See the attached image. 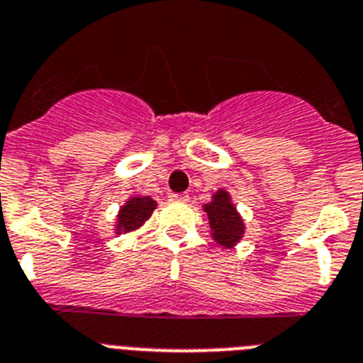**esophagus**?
Returning a JSON list of instances; mask_svg holds the SVG:
<instances>
[{
    "mask_svg": "<svg viewBox=\"0 0 363 363\" xmlns=\"http://www.w3.org/2000/svg\"><path fill=\"white\" fill-rule=\"evenodd\" d=\"M169 197H172L173 201H188V199H190V196H188V194H169Z\"/></svg>",
    "mask_w": 363,
    "mask_h": 363,
    "instance_id": "34e87169",
    "label": "esophagus"
}]
</instances>
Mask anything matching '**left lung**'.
Listing matches in <instances>:
<instances>
[{"label": "left lung", "mask_w": 363, "mask_h": 363, "mask_svg": "<svg viewBox=\"0 0 363 363\" xmlns=\"http://www.w3.org/2000/svg\"><path fill=\"white\" fill-rule=\"evenodd\" d=\"M208 225L212 228V238L223 245L233 247L243 236V219L236 212V206L230 203V196L225 190H218L212 196V201L205 205Z\"/></svg>", "instance_id": "left-lung-1"}]
</instances>
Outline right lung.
I'll use <instances>...</instances> for the list:
<instances>
[{
  "label": "right lung",
  "instance_id": "right-lung-1",
  "mask_svg": "<svg viewBox=\"0 0 363 363\" xmlns=\"http://www.w3.org/2000/svg\"><path fill=\"white\" fill-rule=\"evenodd\" d=\"M157 208L151 197H130L123 206H121L120 214H118V225L116 230L118 233H130L135 228L142 227L149 219V216L153 214V210Z\"/></svg>",
  "mask_w": 363,
  "mask_h": 363
}]
</instances>
